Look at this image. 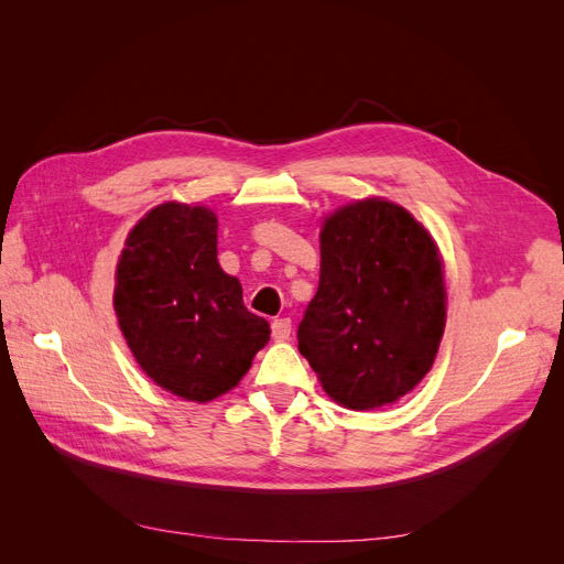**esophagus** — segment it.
<instances>
[{
	"instance_id": "obj_1",
	"label": "esophagus",
	"mask_w": 564,
	"mask_h": 564,
	"mask_svg": "<svg viewBox=\"0 0 564 564\" xmlns=\"http://www.w3.org/2000/svg\"><path fill=\"white\" fill-rule=\"evenodd\" d=\"M290 333H292V322H290V317H281V319H274V322H272V335H274L276 343L288 340Z\"/></svg>"
}]
</instances>
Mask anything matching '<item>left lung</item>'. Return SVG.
Returning <instances> with one entry per match:
<instances>
[{"mask_svg":"<svg viewBox=\"0 0 564 564\" xmlns=\"http://www.w3.org/2000/svg\"><path fill=\"white\" fill-rule=\"evenodd\" d=\"M319 249V288L296 328L299 351L345 408L394 403L426 377L444 333L435 242L401 206L365 199L326 219Z\"/></svg>","mask_w":564,"mask_h":564,"instance_id":"1","label":"left lung"}]
</instances>
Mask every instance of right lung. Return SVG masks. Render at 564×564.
I'll list each match as a JSON object with an SVG mask.
<instances>
[{
  "label": "right lung",
  "instance_id": "obj_1",
  "mask_svg": "<svg viewBox=\"0 0 564 564\" xmlns=\"http://www.w3.org/2000/svg\"><path fill=\"white\" fill-rule=\"evenodd\" d=\"M112 304L142 371L187 401L236 388L270 343V324L219 268L217 217L204 206L163 204L135 224Z\"/></svg>",
  "mask_w": 564,
  "mask_h": 564
}]
</instances>
